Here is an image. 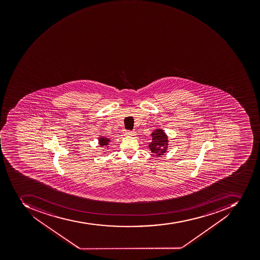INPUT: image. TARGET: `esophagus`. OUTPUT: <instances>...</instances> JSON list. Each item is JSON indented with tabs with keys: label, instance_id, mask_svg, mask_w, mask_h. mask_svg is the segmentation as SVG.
I'll return each mask as SVG.
<instances>
[{
	"label": "esophagus",
	"instance_id": "esophagus-1",
	"mask_svg": "<svg viewBox=\"0 0 260 260\" xmlns=\"http://www.w3.org/2000/svg\"><path fill=\"white\" fill-rule=\"evenodd\" d=\"M125 135H127V136H135V135H136V133H135V131H126L125 132Z\"/></svg>",
	"mask_w": 260,
	"mask_h": 260
}]
</instances>
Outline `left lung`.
Here are the masks:
<instances>
[{
  "mask_svg": "<svg viewBox=\"0 0 260 260\" xmlns=\"http://www.w3.org/2000/svg\"><path fill=\"white\" fill-rule=\"evenodd\" d=\"M151 142L149 143V148L151 152L156 156L164 155L168 150L169 139L163 129H155L151 133Z\"/></svg>",
  "mask_w": 260,
  "mask_h": 260,
  "instance_id": "left-lung-1",
  "label": "left lung"
}]
</instances>
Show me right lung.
<instances>
[{
    "label": "right lung",
    "instance_id": "add662e5",
    "mask_svg": "<svg viewBox=\"0 0 260 260\" xmlns=\"http://www.w3.org/2000/svg\"><path fill=\"white\" fill-rule=\"evenodd\" d=\"M110 142V139L108 138L104 137V136H101L99 138V144L101 147H109V143Z\"/></svg>",
    "mask_w": 260,
    "mask_h": 260
}]
</instances>
